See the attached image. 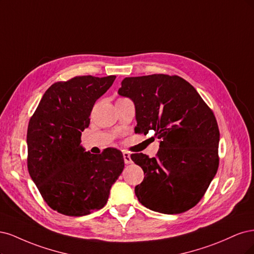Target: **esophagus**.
<instances>
[{"mask_svg":"<svg viewBox=\"0 0 254 254\" xmlns=\"http://www.w3.org/2000/svg\"><path fill=\"white\" fill-rule=\"evenodd\" d=\"M124 159L126 165H129V163H132V159H130V155L127 152H124Z\"/></svg>","mask_w":254,"mask_h":254,"instance_id":"1","label":"esophagus"}]
</instances>
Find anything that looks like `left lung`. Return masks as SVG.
<instances>
[{"mask_svg":"<svg viewBox=\"0 0 254 254\" xmlns=\"http://www.w3.org/2000/svg\"><path fill=\"white\" fill-rule=\"evenodd\" d=\"M118 94L135 104L136 133L154 129L156 157L130 155L144 172L135 187L144 207L163 214L193 208L218 169L219 130L213 112L196 89L178 76L163 73L125 78Z\"/></svg>","mask_w":254,"mask_h":254,"instance_id":"8db88e82","label":"left lung"}]
</instances>
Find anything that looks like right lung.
I'll return each mask as SVG.
<instances>
[{
	"instance_id": "right-lung-1",
	"label": "right lung",
	"mask_w": 254,
	"mask_h": 254,
	"mask_svg": "<svg viewBox=\"0 0 254 254\" xmlns=\"http://www.w3.org/2000/svg\"><path fill=\"white\" fill-rule=\"evenodd\" d=\"M115 79L78 76L56 82L29 120V175L48 206L61 214L83 216L103 208L124 171L119 150L108 148L94 155L80 144L95 102Z\"/></svg>"
}]
</instances>
